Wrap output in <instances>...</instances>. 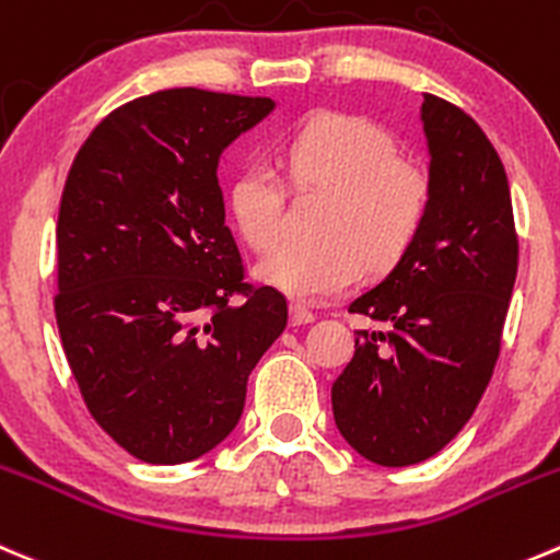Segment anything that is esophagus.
<instances>
[{"instance_id": "1", "label": "esophagus", "mask_w": 560, "mask_h": 560, "mask_svg": "<svg viewBox=\"0 0 560 560\" xmlns=\"http://www.w3.org/2000/svg\"><path fill=\"white\" fill-rule=\"evenodd\" d=\"M314 323V312L303 303H292L290 306V325H308Z\"/></svg>"}]
</instances>
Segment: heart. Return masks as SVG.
I'll list each match as a JSON object with an SVG mask.
<instances>
[{"label":"heart","mask_w":560,"mask_h":560,"mask_svg":"<svg viewBox=\"0 0 560 560\" xmlns=\"http://www.w3.org/2000/svg\"><path fill=\"white\" fill-rule=\"evenodd\" d=\"M396 139L369 117L319 112L290 136L284 166L301 191H328L314 243L290 241L257 265V279L301 301L350 290L366 265L399 262L430 215L432 180L418 161L396 155ZM230 213L252 248L284 230V183L265 164L246 166L230 188Z\"/></svg>","instance_id":"heart-1"}]
</instances>
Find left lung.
<instances>
[{
  "mask_svg": "<svg viewBox=\"0 0 560 560\" xmlns=\"http://www.w3.org/2000/svg\"><path fill=\"white\" fill-rule=\"evenodd\" d=\"M421 122L430 215L396 268L350 303L388 330H358L352 361L330 388L341 438L383 468L435 457L468 424L517 279L512 194L492 142L438 95H424Z\"/></svg>",
  "mask_w": 560,
  "mask_h": 560,
  "instance_id": "obj_1",
  "label": "left lung"
}]
</instances>
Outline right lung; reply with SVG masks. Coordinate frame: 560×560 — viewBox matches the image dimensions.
Instances as JSON below:
<instances>
[{
  "label": "right lung",
  "mask_w": 560,
  "mask_h": 560,
  "mask_svg": "<svg viewBox=\"0 0 560 560\" xmlns=\"http://www.w3.org/2000/svg\"><path fill=\"white\" fill-rule=\"evenodd\" d=\"M273 106L197 86L136 97L92 130L65 180L59 339L86 410L142 463L219 446L287 328L284 295L243 281L215 175Z\"/></svg>",
  "instance_id": "obj_1"
}]
</instances>
